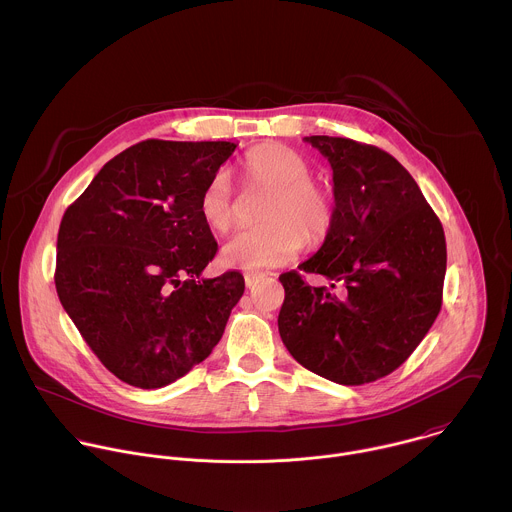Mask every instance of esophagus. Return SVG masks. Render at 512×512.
I'll list each match as a JSON object with an SVG mask.
<instances>
[{
  "label": "esophagus",
  "mask_w": 512,
  "mask_h": 512,
  "mask_svg": "<svg viewBox=\"0 0 512 512\" xmlns=\"http://www.w3.org/2000/svg\"><path fill=\"white\" fill-rule=\"evenodd\" d=\"M258 280H260V274H256V272H248V274H244V284H246V288H252Z\"/></svg>",
  "instance_id": "obj_1"
}]
</instances>
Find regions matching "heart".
I'll list each match as a JSON object with an SVG mask.
<instances>
[{
    "mask_svg": "<svg viewBox=\"0 0 512 512\" xmlns=\"http://www.w3.org/2000/svg\"><path fill=\"white\" fill-rule=\"evenodd\" d=\"M238 173L248 185L270 187L262 207V224L236 232L222 248V264L248 272L286 264L305 234L319 238L329 228L333 201L329 191L309 177L307 159L282 144H260L244 153ZM199 215L224 234L234 224V195L226 173H215L199 195Z\"/></svg>",
    "mask_w": 512,
    "mask_h": 512,
    "instance_id": "obj_1",
    "label": "heart"
}]
</instances>
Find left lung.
<instances>
[{
	"label": "left lung",
	"instance_id": "8db88e82",
	"mask_svg": "<svg viewBox=\"0 0 512 512\" xmlns=\"http://www.w3.org/2000/svg\"><path fill=\"white\" fill-rule=\"evenodd\" d=\"M333 169L335 207L323 246L297 268L341 286L311 288L286 272L280 337L307 370L345 386L402 365L441 309L445 236L414 177L386 151L309 136Z\"/></svg>",
	"mask_w": 512,
	"mask_h": 512
}]
</instances>
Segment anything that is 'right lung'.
<instances>
[{"label": "right lung", "instance_id": "add662e5", "mask_svg": "<svg viewBox=\"0 0 512 512\" xmlns=\"http://www.w3.org/2000/svg\"><path fill=\"white\" fill-rule=\"evenodd\" d=\"M230 142L146 140L110 159L67 209L55 286L86 345L120 380L161 388L203 363L244 293L203 278L217 240L199 195Z\"/></svg>", "mask_w": 512, "mask_h": 512}]
</instances>
